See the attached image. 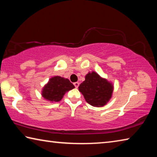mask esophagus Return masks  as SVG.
<instances>
[{"instance_id": "esophagus-1", "label": "esophagus", "mask_w": 157, "mask_h": 157, "mask_svg": "<svg viewBox=\"0 0 157 157\" xmlns=\"http://www.w3.org/2000/svg\"><path fill=\"white\" fill-rule=\"evenodd\" d=\"M79 82H75V83H74V86H75V88H78V87L79 86Z\"/></svg>"}]
</instances>
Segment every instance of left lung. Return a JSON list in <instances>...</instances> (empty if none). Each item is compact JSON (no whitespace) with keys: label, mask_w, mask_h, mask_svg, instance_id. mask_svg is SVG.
<instances>
[{"label":"left lung","mask_w":157,"mask_h":157,"mask_svg":"<svg viewBox=\"0 0 157 157\" xmlns=\"http://www.w3.org/2000/svg\"><path fill=\"white\" fill-rule=\"evenodd\" d=\"M78 89L89 105L102 107L107 105L112 97L113 85L112 82L102 78L96 72L91 71L86 74L85 80Z\"/></svg>","instance_id":"8db88e82"}]
</instances>
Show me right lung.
<instances>
[{
  "label": "right lung",
  "instance_id": "right-lung-1",
  "mask_svg": "<svg viewBox=\"0 0 157 157\" xmlns=\"http://www.w3.org/2000/svg\"><path fill=\"white\" fill-rule=\"evenodd\" d=\"M75 88V86L67 78L60 76H53L44 85L41 90V95L45 100L50 102H57L63 95Z\"/></svg>",
  "mask_w": 157,
  "mask_h": 157
}]
</instances>
